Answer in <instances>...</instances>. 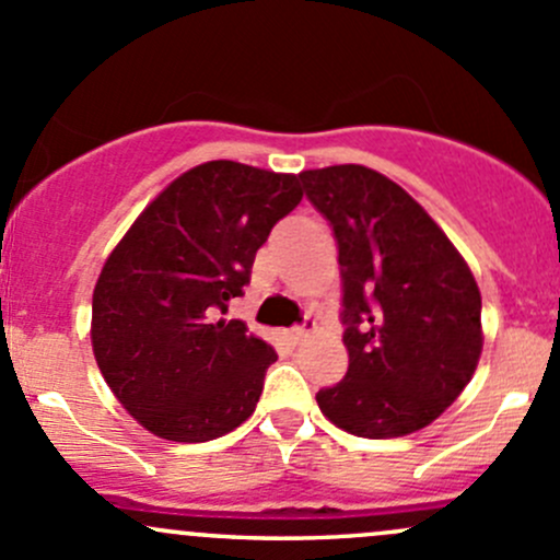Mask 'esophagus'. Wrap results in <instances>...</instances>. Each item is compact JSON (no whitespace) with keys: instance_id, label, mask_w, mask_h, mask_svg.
Wrapping results in <instances>:
<instances>
[{"instance_id":"1","label":"esophagus","mask_w":560,"mask_h":560,"mask_svg":"<svg viewBox=\"0 0 560 560\" xmlns=\"http://www.w3.org/2000/svg\"><path fill=\"white\" fill-rule=\"evenodd\" d=\"M284 335H287V340H290L292 346H298L300 340L308 338V329H305V327H292V329H287Z\"/></svg>"}]
</instances>
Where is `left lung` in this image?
Masks as SVG:
<instances>
[{"mask_svg": "<svg viewBox=\"0 0 560 560\" xmlns=\"http://www.w3.org/2000/svg\"><path fill=\"white\" fill-rule=\"evenodd\" d=\"M332 228L343 281V381L319 388L343 432L384 440L423 429L472 378L482 351L480 290L438 222L373 168L300 174Z\"/></svg>", "mask_w": 560, "mask_h": 560, "instance_id": "left-lung-1", "label": "left lung"}]
</instances>
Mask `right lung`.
Masks as SVG:
<instances>
[{
	"label": "right lung",
	"instance_id": "obj_1",
	"mask_svg": "<svg viewBox=\"0 0 560 560\" xmlns=\"http://www.w3.org/2000/svg\"><path fill=\"white\" fill-rule=\"evenodd\" d=\"M300 198L295 174L209 161L174 179L112 249L93 290V354L152 434L206 443L255 413L276 351L217 316L244 295L257 249Z\"/></svg>",
	"mask_w": 560,
	"mask_h": 560
}]
</instances>
